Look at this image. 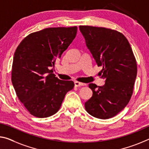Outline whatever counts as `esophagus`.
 I'll use <instances>...</instances> for the list:
<instances>
[{
	"mask_svg": "<svg viewBox=\"0 0 149 149\" xmlns=\"http://www.w3.org/2000/svg\"><path fill=\"white\" fill-rule=\"evenodd\" d=\"M75 87H82V86H84V85H85V84H82V83H80V82H78V81H75Z\"/></svg>",
	"mask_w": 149,
	"mask_h": 149,
	"instance_id": "obj_1",
	"label": "esophagus"
}]
</instances>
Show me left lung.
<instances>
[{
    "mask_svg": "<svg viewBox=\"0 0 149 149\" xmlns=\"http://www.w3.org/2000/svg\"><path fill=\"white\" fill-rule=\"evenodd\" d=\"M88 49L98 66H102L105 84H90L93 96L85 103L90 115L106 120L115 116L132 97L137 76V62L127 39L116 30L79 26Z\"/></svg>",
    "mask_w": 149,
    "mask_h": 149,
    "instance_id": "1",
    "label": "left lung"
}]
</instances>
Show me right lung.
Wrapping results in <instances>:
<instances>
[{
  "label": "right lung",
  "instance_id": "add662e5",
  "mask_svg": "<svg viewBox=\"0 0 149 149\" xmlns=\"http://www.w3.org/2000/svg\"><path fill=\"white\" fill-rule=\"evenodd\" d=\"M76 26L49 27L22 40L14 52L12 82L17 97L31 115L47 118L59 110L72 81H62L52 74L56 62L77 34Z\"/></svg>",
  "mask_w": 149,
  "mask_h": 149
}]
</instances>
